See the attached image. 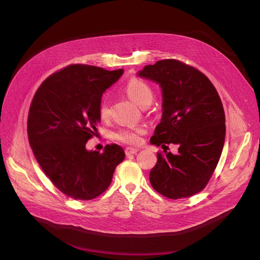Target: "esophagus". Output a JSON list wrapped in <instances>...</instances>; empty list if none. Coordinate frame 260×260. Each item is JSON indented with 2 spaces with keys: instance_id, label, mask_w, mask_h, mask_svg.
Wrapping results in <instances>:
<instances>
[{
  "instance_id": "obj_1",
  "label": "esophagus",
  "mask_w": 260,
  "mask_h": 260,
  "mask_svg": "<svg viewBox=\"0 0 260 260\" xmlns=\"http://www.w3.org/2000/svg\"><path fill=\"white\" fill-rule=\"evenodd\" d=\"M124 151H125V154L128 156V155H132V154H136L139 151V149L133 148V147H126L124 149Z\"/></svg>"
}]
</instances>
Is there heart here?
I'll list each match as a JSON object with an SVG mask.
<instances>
[{
  "mask_svg": "<svg viewBox=\"0 0 260 260\" xmlns=\"http://www.w3.org/2000/svg\"><path fill=\"white\" fill-rule=\"evenodd\" d=\"M127 96L135 102L139 107L146 108L151 105L153 101V91L148 84L138 78H132L125 88ZM99 114L103 120H107L111 114L110 104L107 101H102L99 107ZM145 133V129L141 126L125 128L118 132L115 138L122 143L129 145H138L141 142V136Z\"/></svg>",
  "mask_w": 260,
  "mask_h": 260,
  "instance_id": "obj_1",
  "label": "heart"
}]
</instances>
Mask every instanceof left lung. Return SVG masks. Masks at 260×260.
Masks as SVG:
<instances>
[{"mask_svg":"<svg viewBox=\"0 0 260 260\" xmlns=\"http://www.w3.org/2000/svg\"><path fill=\"white\" fill-rule=\"evenodd\" d=\"M138 76L161 89L162 115L150 143L178 145L177 154L156 153L150 183L170 199L193 196L209 181L223 150L225 113L219 94L198 69L174 59L146 65Z\"/></svg>","mask_w":260,"mask_h":260,"instance_id":"left-lung-1","label":"left lung"}]
</instances>
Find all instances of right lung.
<instances>
[{
	"label": "right lung",
	"instance_id": "1",
	"mask_svg": "<svg viewBox=\"0 0 260 260\" xmlns=\"http://www.w3.org/2000/svg\"><path fill=\"white\" fill-rule=\"evenodd\" d=\"M123 69L73 64L46 79L36 91L28 116V138L45 175L63 194L91 200L111 184L125 157L117 144L104 152L89 151L86 143L98 132L104 92L119 80Z\"/></svg>",
	"mask_w": 260,
	"mask_h": 260
}]
</instances>
